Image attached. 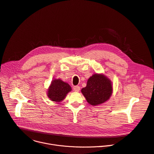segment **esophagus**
I'll use <instances>...</instances> for the list:
<instances>
[{
    "label": "esophagus",
    "mask_w": 154,
    "mask_h": 154,
    "mask_svg": "<svg viewBox=\"0 0 154 154\" xmlns=\"http://www.w3.org/2000/svg\"><path fill=\"white\" fill-rule=\"evenodd\" d=\"M73 89L75 91H79L80 90V88L79 86H74L73 87Z\"/></svg>",
    "instance_id": "1"
}]
</instances>
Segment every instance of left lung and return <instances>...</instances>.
<instances>
[{
    "label": "left lung",
    "instance_id": "obj_1",
    "mask_svg": "<svg viewBox=\"0 0 154 154\" xmlns=\"http://www.w3.org/2000/svg\"><path fill=\"white\" fill-rule=\"evenodd\" d=\"M81 91L89 104L98 105L105 103L111 96L112 83L105 75L95 74L88 79L87 86Z\"/></svg>",
    "mask_w": 154,
    "mask_h": 154
}]
</instances>
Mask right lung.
Masks as SVG:
<instances>
[{"mask_svg": "<svg viewBox=\"0 0 154 154\" xmlns=\"http://www.w3.org/2000/svg\"><path fill=\"white\" fill-rule=\"evenodd\" d=\"M72 90L71 87L62 80L54 79L48 90L47 95L51 101L60 102Z\"/></svg>", "mask_w": 154, "mask_h": 154, "instance_id": "right-lung-1", "label": "right lung"}]
</instances>
